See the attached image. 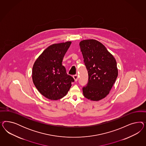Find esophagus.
I'll return each mask as SVG.
<instances>
[{
  "label": "esophagus",
  "mask_w": 146,
  "mask_h": 146,
  "mask_svg": "<svg viewBox=\"0 0 146 146\" xmlns=\"http://www.w3.org/2000/svg\"><path fill=\"white\" fill-rule=\"evenodd\" d=\"M73 77L74 79L75 80V82L78 81V75H73Z\"/></svg>",
  "instance_id": "34e87169"
}]
</instances>
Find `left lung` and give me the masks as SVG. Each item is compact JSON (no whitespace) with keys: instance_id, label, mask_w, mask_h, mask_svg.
<instances>
[{"instance_id":"obj_1","label":"left lung","mask_w":146,"mask_h":146,"mask_svg":"<svg viewBox=\"0 0 146 146\" xmlns=\"http://www.w3.org/2000/svg\"><path fill=\"white\" fill-rule=\"evenodd\" d=\"M79 45L88 74V82L82 88L84 95L91 101H100L109 94L115 84L118 76L117 62L98 40H83Z\"/></svg>"}]
</instances>
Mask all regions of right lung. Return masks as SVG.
I'll use <instances>...</instances> for the list:
<instances>
[{"label": "right lung", "instance_id": "add662e5", "mask_svg": "<svg viewBox=\"0 0 146 146\" xmlns=\"http://www.w3.org/2000/svg\"><path fill=\"white\" fill-rule=\"evenodd\" d=\"M71 43L69 41L51 45L37 58L33 67L34 84L49 100H58L64 97L71 88V83L74 81L62 65L63 58Z\"/></svg>", "mask_w": 146, "mask_h": 146}]
</instances>
